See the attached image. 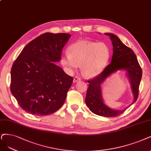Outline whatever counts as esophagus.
<instances>
[{"label":"esophagus","instance_id":"obj_1","mask_svg":"<svg viewBox=\"0 0 151 151\" xmlns=\"http://www.w3.org/2000/svg\"><path fill=\"white\" fill-rule=\"evenodd\" d=\"M81 80V78L80 77H78V76H75V78H74V79H73V83H76V82H78V81H80Z\"/></svg>","mask_w":151,"mask_h":151}]
</instances>
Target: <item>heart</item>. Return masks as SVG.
Masks as SVG:
<instances>
[{
  "label": "heart",
  "instance_id": "1",
  "mask_svg": "<svg viewBox=\"0 0 151 151\" xmlns=\"http://www.w3.org/2000/svg\"><path fill=\"white\" fill-rule=\"evenodd\" d=\"M68 53L61 57V62L69 71L77 70L81 65L82 74L92 78L99 75L106 66L111 52L104 42L78 41L70 46Z\"/></svg>",
  "mask_w": 151,
  "mask_h": 151
}]
</instances>
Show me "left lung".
<instances>
[{
    "mask_svg": "<svg viewBox=\"0 0 151 151\" xmlns=\"http://www.w3.org/2000/svg\"><path fill=\"white\" fill-rule=\"evenodd\" d=\"M112 41L113 54L111 62L97 76L88 81L89 83L85 102L94 114L104 117H116L123 113L126 109L114 110L107 107L103 102L101 83L111 74L119 69H124L130 80L134 103L138 98L139 88L142 78V69L132 50L126 46L119 38L113 33H106ZM130 105L127 108L130 106Z\"/></svg>",
    "mask_w": 151,
    "mask_h": 151,
    "instance_id": "8db88e82",
    "label": "left lung"
}]
</instances>
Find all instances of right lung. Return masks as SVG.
<instances>
[{
  "instance_id": "right-lung-1",
  "label": "right lung",
  "mask_w": 151,
  "mask_h": 151,
  "mask_svg": "<svg viewBox=\"0 0 151 151\" xmlns=\"http://www.w3.org/2000/svg\"><path fill=\"white\" fill-rule=\"evenodd\" d=\"M68 33H45L22 50L11 69L10 91L27 113L45 116L63 104L73 78L53 63L71 37Z\"/></svg>"
}]
</instances>
